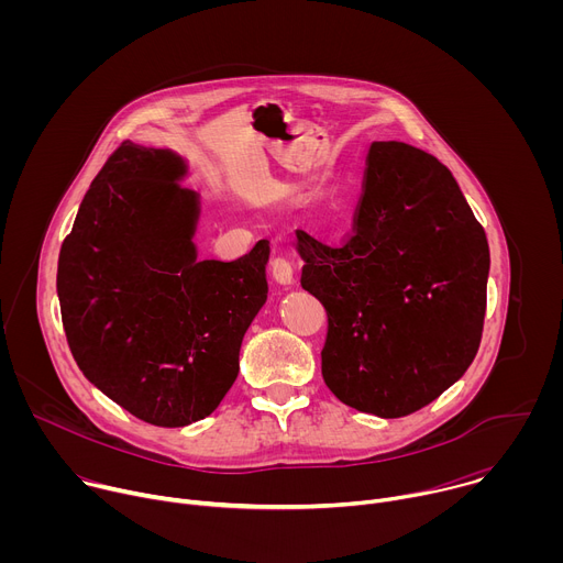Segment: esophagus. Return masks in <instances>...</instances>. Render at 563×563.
<instances>
[{"instance_id":"esophagus-1","label":"esophagus","mask_w":563,"mask_h":563,"mask_svg":"<svg viewBox=\"0 0 563 563\" xmlns=\"http://www.w3.org/2000/svg\"><path fill=\"white\" fill-rule=\"evenodd\" d=\"M272 276H274L276 283H280V285H285V287L294 285L296 276H294V265H291V261L285 258V256H276V258L272 261Z\"/></svg>"}]
</instances>
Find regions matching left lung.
Listing matches in <instances>:
<instances>
[{
  "label": "left lung",
  "instance_id": "8db88e82",
  "mask_svg": "<svg viewBox=\"0 0 563 563\" xmlns=\"http://www.w3.org/2000/svg\"><path fill=\"white\" fill-rule=\"evenodd\" d=\"M300 285L323 302L325 385L345 406L412 415L476 356L486 316V231L450 169L406 142H372L354 233L296 229Z\"/></svg>",
  "mask_w": 563,
  "mask_h": 563
}]
</instances>
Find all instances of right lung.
<instances>
[{"label": "right lung", "mask_w": 563, "mask_h": 563, "mask_svg": "<svg viewBox=\"0 0 563 563\" xmlns=\"http://www.w3.org/2000/svg\"><path fill=\"white\" fill-rule=\"evenodd\" d=\"M187 176L176 151L122 142L79 205L57 261L77 367L159 428H185L220 406L269 289V240L231 263L198 261L200 196L183 187Z\"/></svg>", "instance_id": "add662e5"}]
</instances>
